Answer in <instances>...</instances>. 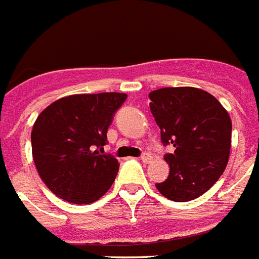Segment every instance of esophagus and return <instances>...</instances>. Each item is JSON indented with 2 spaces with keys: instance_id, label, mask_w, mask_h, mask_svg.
Returning a JSON list of instances; mask_svg holds the SVG:
<instances>
[{
  "instance_id": "1",
  "label": "esophagus",
  "mask_w": 259,
  "mask_h": 259,
  "mask_svg": "<svg viewBox=\"0 0 259 259\" xmlns=\"http://www.w3.org/2000/svg\"><path fill=\"white\" fill-rule=\"evenodd\" d=\"M142 162L143 163L151 162V155L150 154H143L142 155Z\"/></svg>"
}]
</instances>
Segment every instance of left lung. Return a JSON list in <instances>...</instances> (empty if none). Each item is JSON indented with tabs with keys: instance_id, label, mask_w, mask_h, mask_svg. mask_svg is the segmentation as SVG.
<instances>
[{
	"instance_id": "8db88e82",
	"label": "left lung",
	"mask_w": 259,
	"mask_h": 259,
	"mask_svg": "<svg viewBox=\"0 0 259 259\" xmlns=\"http://www.w3.org/2000/svg\"><path fill=\"white\" fill-rule=\"evenodd\" d=\"M150 109L160 128L169 175L156 188L174 202H187L210 190L226 168L231 147V119L212 95L194 87L150 92Z\"/></svg>"
}]
</instances>
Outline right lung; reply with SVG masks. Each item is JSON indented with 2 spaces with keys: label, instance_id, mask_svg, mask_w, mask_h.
I'll return each instance as SVG.
<instances>
[{
  "label": "right lung",
  "instance_id": "obj_1",
  "mask_svg": "<svg viewBox=\"0 0 259 259\" xmlns=\"http://www.w3.org/2000/svg\"><path fill=\"white\" fill-rule=\"evenodd\" d=\"M125 94L71 95L53 101L33 124L32 154L49 190L74 204L96 202L108 191L119 162L104 154L107 131Z\"/></svg>",
  "mask_w": 259,
  "mask_h": 259
}]
</instances>
